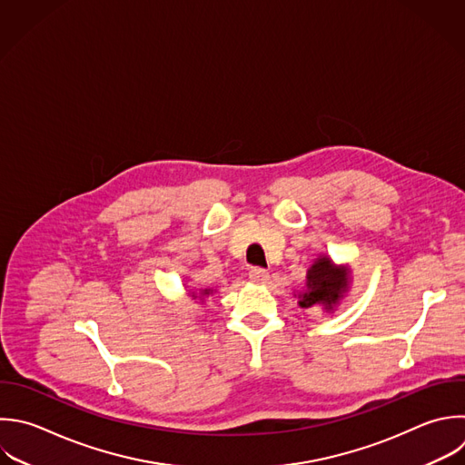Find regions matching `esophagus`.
<instances>
[{
  "mask_svg": "<svg viewBox=\"0 0 465 465\" xmlns=\"http://www.w3.org/2000/svg\"><path fill=\"white\" fill-rule=\"evenodd\" d=\"M249 278H251V282L263 285V283L269 282V272L265 269H262V267H252L249 271Z\"/></svg>",
  "mask_w": 465,
  "mask_h": 465,
  "instance_id": "esophagus-1",
  "label": "esophagus"
}]
</instances>
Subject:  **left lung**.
<instances>
[{
	"mask_svg": "<svg viewBox=\"0 0 465 465\" xmlns=\"http://www.w3.org/2000/svg\"><path fill=\"white\" fill-rule=\"evenodd\" d=\"M351 271L343 265H336L329 256H320L307 271L303 291L298 292V305L307 309L312 305H323L332 311L349 289Z\"/></svg>",
	"mask_w": 465,
	"mask_h": 465,
	"instance_id": "1",
	"label": "left lung"
}]
</instances>
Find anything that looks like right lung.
<instances>
[{
  "mask_svg": "<svg viewBox=\"0 0 465 465\" xmlns=\"http://www.w3.org/2000/svg\"><path fill=\"white\" fill-rule=\"evenodd\" d=\"M211 292H213L211 289H205V291H202V296H207V294H211ZM193 296H194V294H193ZM194 298H196V296H194Z\"/></svg>",
  "mask_w": 465,
  "mask_h": 465,
  "instance_id": "add662e5",
  "label": "right lung"
}]
</instances>
